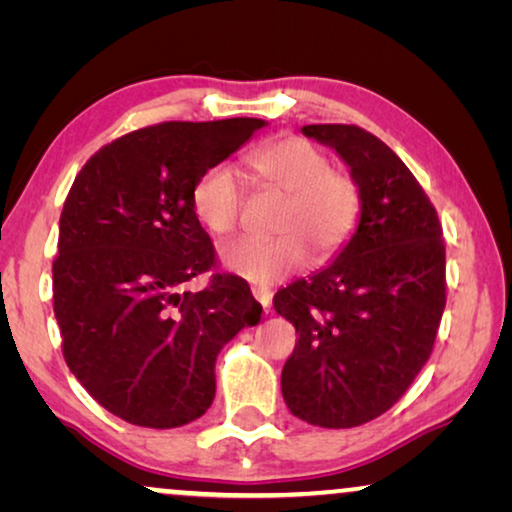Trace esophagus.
Masks as SVG:
<instances>
[{
  "label": "esophagus",
  "mask_w": 512,
  "mask_h": 512,
  "mask_svg": "<svg viewBox=\"0 0 512 512\" xmlns=\"http://www.w3.org/2000/svg\"><path fill=\"white\" fill-rule=\"evenodd\" d=\"M251 293H254V298L258 300V303H261L263 312H268L270 310V303H272V293L268 289H263V286H254V289H251Z\"/></svg>",
  "instance_id": "34e87169"
}]
</instances>
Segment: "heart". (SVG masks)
I'll return each instance as SVG.
<instances>
[{"label":"heart","instance_id":"b5f03b06","mask_svg":"<svg viewBox=\"0 0 512 512\" xmlns=\"http://www.w3.org/2000/svg\"><path fill=\"white\" fill-rule=\"evenodd\" d=\"M256 186L284 195L275 221V240L223 244V268L254 284H275L314 263L333 258L352 240L361 219L363 195L352 172L333 167L326 151L296 135L270 139L244 158ZM193 214L212 235H230L240 221L244 188L226 165H214L195 181Z\"/></svg>","mask_w":512,"mask_h":512}]
</instances>
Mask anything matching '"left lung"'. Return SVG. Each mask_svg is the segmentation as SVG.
I'll return each mask as SVG.
<instances>
[{
	"mask_svg": "<svg viewBox=\"0 0 512 512\" xmlns=\"http://www.w3.org/2000/svg\"><path fill=\"white\" fill-rule=\"evenodd\" d=\"M359 181L361 221L340 256L275 293L298 342L282 370L293 415L352 429L401 398L424 363L445 310V242L436 207L401 158L359 125H305Z\"/></svg>",
	"mask_w": 512,
	"mask_h": 512,
	"instance_id": "obj_1",
	"label": "left lung"
}]
</instances>
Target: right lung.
I'll return each mask as SVG.
<instances>
[{
    "label": "right lung",
    "mask_w": 512,
    "mask_h": 512,
    "mask_svg": "<svg viewBox=\"0 0 512 512\" xmlns=\"http://www.w3.org/2000/svg\"><path fill=\"white\" fill-rule=\"evenodd\" d=\"M263 125H146L104 144L69 188L53 261L62 354L88 394L125 422L174 429L205 415L216 356L261 319L247 282L214 272L191 191ZM205 271V290L183 289Z\"/></svg>",
    "instance_id": "1"
}]
</instances>
